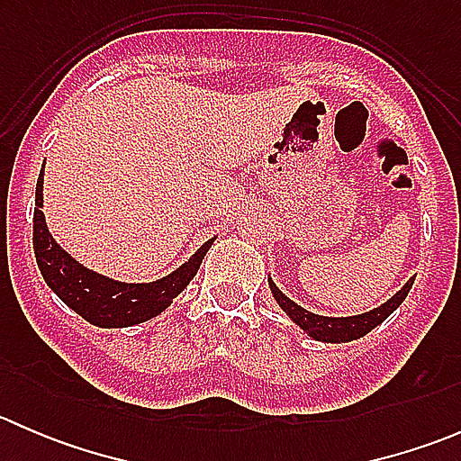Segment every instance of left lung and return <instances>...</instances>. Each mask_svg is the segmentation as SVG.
Segmentation results:
<instances>
[{
  "label": "left lung",
  "instance_id": "1",
  "mask_svg": "<svg viewBox=\"0 0 461 461\" xmlns=\"http://www.w3.org/2000/svg\"><path fill=\"white\" fill-rule=\"evenodd\" d=\"M412 283H415V276L411 281L403 283V287L399 292H394L385 303L376 305L375 310L364 314H352V317H323V314H314L310 310L301 308L299 303L290 299V296L283 294L281 290L276 287V283L272 278H267V285L272 290L274 301L278 303V308L287 314L301 330H303L308 337H312L314 341H323V343H348V341H357V339L366 337L370 330H375L376 325L384 323L399 305L406 301L408 292H411Z\"/></svg>",
  "mask_w": 461,
  "mask_h": 461
}]
</instances>
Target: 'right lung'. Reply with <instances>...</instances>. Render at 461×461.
I'll return each instance as SVG.
<instances>
[{"mask_svg":"<svg viewBox=\"0 0 461 461\" xmlns=\"http://www.w3.org/2000/svg\"><path fill=\"white\" fill-rule=\"evenodd\" d=\"M41 207H44V169L37 178L35 213H32V249H35L37 267L46 285L73 312L97 328H131L165 312L196 276L204 254L216 240V236L209 239L180 267L158 281H115L104 274L93 272L73 258L49 231Z\"/></svg>","mask_w":461,"mask_h":461,"instance_id":"add662e5","label":"right lung"}]
</instances>
